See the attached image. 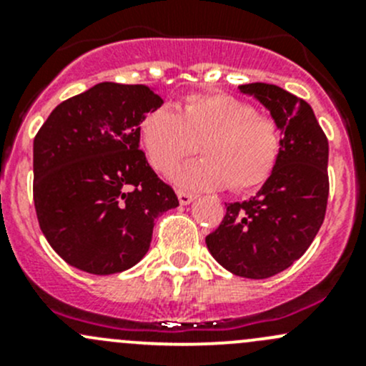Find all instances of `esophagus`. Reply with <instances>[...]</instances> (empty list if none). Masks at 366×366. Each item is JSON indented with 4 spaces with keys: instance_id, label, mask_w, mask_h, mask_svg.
Listing matches in <instances>:
<instances>
[{
    "instance_id": "1",
    "label": "esophagus",
    "mask_w": 366,
    "mask_h": 366,
    "mask_svg": "<svg viewBox=\"0 0 366 366\" xmlns=\"http://www.w3.org/2000/svg\"><path fill=\"white\" fill-rule=\"evenodd\" d=\"M177 197H179L180 205H189L191 202L194 200V194L186 193V191H179V193H177Z\"/></svg>"
}]
</instances>
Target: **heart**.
<instances>
[{
  "mask_svg": "<svg viewBox=\"0 0 366 366\" xmlns=\"http://www.w3.org/2000/svg\"><path fill=\"white\" fill-rule=\"evenodd\" d=\"M139 138L150 164L169 173L200 147L204 159L177 169L172 180L191 191H249L271 177L280 156L278 125L249 102L227 94L191 95L172 112L147 113Z\"/></svg>",
  "mask_w": 366,
  "mask_h": 366,
  "instance_id": "b5f03b06",
  "label": "heart"
}]
</instances>
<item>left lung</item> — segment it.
<instances>
[{"label": "left lung", "instance_id": "left-lung-1", "mask_svg": "<svg viewBox=\"0 0 366 366\" xmlns=\"http://www.w3.org/2000/svg\"><path fill=\"white\" fill-rule=\"evenodd\" d=\"M239 92L267 109L282 132V147L264 186L249 200L224 204L227 214L205 244L232 274L265 280L301 258L322 224L330 145L302 99L267 83L241 84Z\"/></svg>", "mask_w": 366, "mask_h": 366}]
</instances>
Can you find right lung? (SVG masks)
<instances>
[{
	"mask_svg": "<svg viewBox=\"0 0 366 366\" xmlns=\"http://www.w3.org/2000/svg\"><path fill=\"white\" fill-rule=\"evenodd\" d=\"M156 88L99 83L53 109L33 142V200L44 237L69 265L114 274L150 249L154 219L179 207L139 150Z\"/></svg>",
	"mask_w": 366,
	"mask_h": 366,
	"instance_id": "right-lung-1",
	"label": "right lung"
}]
</instances>
